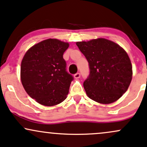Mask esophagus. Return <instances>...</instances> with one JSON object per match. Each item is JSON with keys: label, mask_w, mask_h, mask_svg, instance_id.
I'll return each mask as SVG.
<instances>
[{"label": "esophagus", "mask_w": 147, "mask_h": 147, "mask_svg": "<svg viewBox=\"0 0 147 147\" xmlns=\"http://www.w3.org/2000/svg\"><path fill=\"white\" fill-rule=\"evenodd\" d=\"M81 76V75H80V73H79V72H77V73L75 74V75H74V77H75V79H79Z\"/></svg>", "instance_id": "34e87169"}]
</instances>
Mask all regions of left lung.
Segmentation results:
<instances>
[{
	"instance_id": "1",
	"label": "left lung",
	"mask_w": 147,
	"mask_h": 147,
	"mask_svg": "<svg viewBox=\"0 0 147 147\" xmlns=\"http://www.w3.org/2000/svg\"><path fill=\"white\" fill-rule=\"evenodd\" d=\"M76 45L89 63V77L84 82L87 96L105 105L118 100L133 78V67L126 51L102 38L77 42Z\"/></svg>"
}]
</instances>
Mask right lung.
I'll list each match as a JSON object with an SVG mask.
<instances>
[{
  "mask_svg": "<svg viewBox=\"0 0 147 147\" xmlns=\"http://www.w3.org/2000/svg\"><path fill=\"white\" fill-rule=\"evenodd\" d=\"M69 43L49 38L32 46L24 54L20 77L30 98L47 107L65 100L73 77L66 72L63 53Z\"/></svg>",
  "mask_w": 147,
  "mask_h": 147,
  "instance_id": "obj_1",
  "label": "right lung"
}]
</instances>
